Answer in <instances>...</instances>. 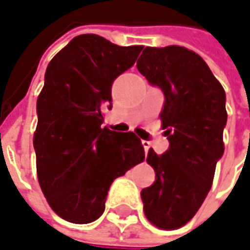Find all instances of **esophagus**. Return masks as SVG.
<instances>
[{
    "label": "esophagus",
    "instance_id": "obj_1",
    "mask_svg": "<svg viewBox=\"0 0 250 250\" xmlns=\"http://www.w3.org/2000/svg\"><path fill=\"white\" fill-rule=\"evenodd\" d=\"M142 145H143V147H145L146 154H147V151H148V148H150V142H146V140H143V142H142Z\"/></svg>",
    "mask_w": 250,
    "mask_h": 250
}]
</instances>
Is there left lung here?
<instances>
[{
  "label": "left lung",
  "instance_id": "8db88e82",
  "mask_svg": "<svg viewBox=\"0 0 250 250\" xmlns=\"http://www.w3.org/2000/svg\"><path fill=\"white\" fill-rule=\"evenodd\" d=\"M136 67L164 92L160 118L169 140L162 155L147 154L155 182L142 190L143 210L155 227L176 230L198 212L213 183L224 152L226 93L205 60L184 46H147Z\"/></svg>",
  "mask_w": 250,
  "mask_h": 250
}]
</instances>
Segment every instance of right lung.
Returning a JSON list of instances; mask_svg holds the SVG:
<instances>
[{"label": "right lung", "instance_id": "obj_1", "mask_svg": "<svg viewBox=\"0 0 250 250\" xmlns=\"http://www.w3.org/2000/svg\"><path fill=\"white\" fill-rule=\"evenodd\" d=\"M142 49L81 34L48 64L37 100V176L49 207L67 222L99 219L114 179L145 161L133 132L102 128L114 80L135 64Z\"/></svg>", "mask_w": 250, "mask_h": 250}]
</instances>
